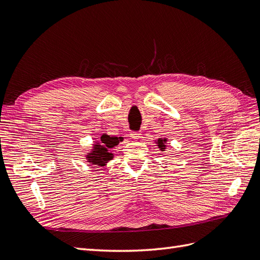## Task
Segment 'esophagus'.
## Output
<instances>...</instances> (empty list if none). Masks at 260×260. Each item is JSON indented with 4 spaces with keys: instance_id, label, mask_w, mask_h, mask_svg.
Masks as SVG:
<instances>
[{
    "instance_id": "1",
    "label": "esophagus",
    "mask_w": 260,
    "mask_h": 260,
    "mask_svg": "<svg viewBox=\"0 0 260 260\" xmlns=\"http://www.w3.org/2000/svg\"><path fill=\"white\" fill-rule=\"evenodd\" d=\"M129 135H131V137H132L133 139H138L139 137H141L142 134H141V132H132Z\"/></svg>"
}]
</instances>
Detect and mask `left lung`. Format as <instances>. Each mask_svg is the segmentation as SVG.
<instances>
[{
  "label": "left lung",
  "instance_id": "left-lung-1",
  "mask_svg": "<svg viewBox=\"0 0 260 260\" xmlns=\"http://www.w3.org/2000/svg\"><path fill=\"white\" fill-rule=\"evenodd\" d=\"M156 142V144H157V146H158V148L160 149L161 151H165V149H166V147H167V142H168V139L167 138H158L157 141H155Z\"/></svg>",
  "mask_w": 260,
  "mask_h": 260
}]
</instances>
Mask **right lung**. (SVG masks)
I'll return each instance as SVG.
<instances>
[{
  "instance_id": "right-lung-1",
  "label": "right lung",
  "mask_w": 260,
  "mask_h": 260,
  "mask_svg": "<svg viewBox=\"0 0 260 260\" xmlns=\"http://www.w3.org/2000/svg\"><path fill=\"white\" fill-rule=\"evenodd\" d=\"M122 141V137L103 134L101 138L94 141L91 150L85 154L86 162L96 166V167H103V166H105L114 158V154L112 152V149L116 147L118 143Z\"/></svg>"
}]
</instances>
